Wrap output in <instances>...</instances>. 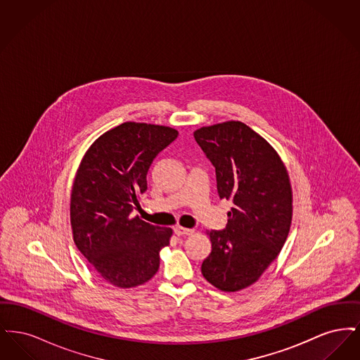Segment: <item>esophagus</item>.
<instances>
[{"instance_id": "obj_1", "label": "esophagus", "mask_w": 360, "mask_h": 360, "mask_svg": "<svg viewBox=\"0 0 360 360\" xmlns=\"http://www.w3.org/2000/svg\"><path fill=\"white\" fill-rule=\"evenodd\" d=\"M174 232H175V235H178V236H190V235H193L194 233V229H190V228H185V226H175L174 228Z\"/></svg>"}]
</instances>
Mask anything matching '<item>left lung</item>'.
<instances>
[{"label": "left lung", "instance_id": "1", "mask_svg": "<svg viewBox=\"0 0 360 360\" xmlns=\"http://www.w3.org/2000/svg\"><path fill=\"white\" fill-rule=\"evenodd\" d=\"M194 139L216 169L219 197L233 201L226 228L206 232L212 251L201 273L219 290H243L267 270L288 239L289 172L274 147L241 121L201 127Z\"/></svg>", "mask_w": 360, "mask_h": 360}]
</instances>
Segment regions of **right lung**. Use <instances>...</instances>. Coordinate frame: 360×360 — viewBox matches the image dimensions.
I'll return each mask as SVG.
<instances>
[{
    "instance_id": "1",
    "label": "right lung",
    "mask_w": 360,
    "mask_h": 360,
    "mask_svg": "<svg viewBox=\"0 0 360 360\" xmlns=\"http://www.w3.org/2000/svg\"><path fill=\"white\" fill-rule=\"evenodd\" d=\"M178 131L127 121L106 131L86 151L70 197V223L77 248L106 282L131 289L158 271L172 228L132 216L147 190V174Z\"/></svg>"
}]
</instances>
